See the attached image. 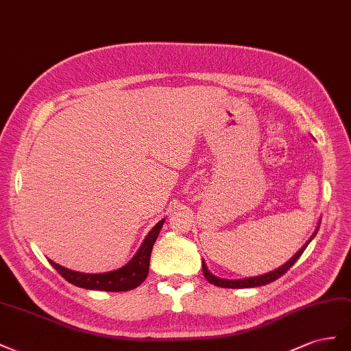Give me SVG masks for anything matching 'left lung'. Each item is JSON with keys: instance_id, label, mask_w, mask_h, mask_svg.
<instances>
[{"instance_id": "left-lung-1", "label": "left lung", "mask_w": 351, "mask_h": 351, "mask_svg": "<svg viewBox=\"0 0 351 351\" xmlns=\"http://www.w3.org/2000/svg\"><path fill=\"white\" fill-rule=\"evenodd\" d=\"M319 225H320V222H319ZM319 225L316 228V231L313 232V235L307 239V243L302 248H300L298 252L291 258H289L287 263H284L282 266H279L278 269L272 270V272H267L265 275H258V276H252V278H244V279H223V278H217L212 272H210V270L207 269V265L204 263V260H203V274H204L206 279L210 284H213L216 287H222V288H253V287H262V285L274 282L275 279L281 278L287 272V270L297 262L300 256L303 254V252L306 250V247L308 245V243L312 241L315 235L317 234Z\"/></svg>"}]
</instances>
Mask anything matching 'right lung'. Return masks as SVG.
Returning <instances> with one entry per match:
<instances>
[{"mask_svg":"<svg viewBox=\"0 0 351 351\" xmlns=\"http://www.w3.org/2000/svg\"><path fill=\"white\" fill-rule=\"evenodd\" d=\"M165 223V219L148 232L145 239L143 241L141 247L138 248L135 256L129 260V262L119 267L112 272L104 274H84L76 272V270H70L64 266H60L53 260L48 258V262L62 275L67 282L73 284L76 287H81L85 289H95V291H112V293H120V291H129L134 289L138 285H141L148 275L149 267V256H152V250L156 243V239L160 234Z\"/></svg>","mask_w":351,"mask_h":351,"instance_id":"obj_1","label":"right lung"}]
</instances>
